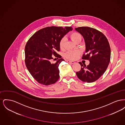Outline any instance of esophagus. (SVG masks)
<instances>
[{
    "mask_svg": "<svg viewBox=\"0 0 125 125\" xmlns=\"http://www.w3.org/2000/svg\"><path fill=\"white\" fill-rule=\"evenodd\" d=\"M66 62L69 63H71V64H74L75 63L73 61H70V60H66Z\"/></svg>",
    "mask_w": 125,
    "mask_h": 125,
    "instance_id": "34e87169",
    "label": "esophagus"
}]
</instances>
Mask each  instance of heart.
<instances>
[{"instance_id": "obj_1", "label": "heart", "mask_w": 125, "mask_h": 125, "mask_svg": "<svg viewBox=\"0 0 125 125\" xmlns=\"http://www.w3.org/2000/svg\"><path fill=\"white\" fill-rule=\"evenodd\" d=\"M70 37L72 40L75 43L78 42H81L82 39V36L79 33L74 32H73L70 35ZM65 39L62 38L60 42V47L61 50L63 49L65 47ZM81 52L80 51H71L66 52L65 54V57L66 58L73 60L77 59L80 55L81 54Z\"/></svg>"}]
</instances>
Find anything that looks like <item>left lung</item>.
Listing matches in <instances>:
<instances>
[{"mask_svg":"<svg viewBox=\"0 0 125 125\" xmlns=\"http://www.w3.org/2000/svg\"><path fill=\"white\" fill-rule=\"evenodd\" d=\"M75 30L83 36L85 43V53L83 60H89V65L82 64L81 69L76 72L78 78L83 82L93 83L105 72L111 59V49L107 38L102 32L88 27H79Z\"/></svg>","mask_w":125,"mask_h":125,"instance_id":"left-lung-1","label":"left lung"}]
</instances>
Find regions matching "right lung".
I'll list each match as a JSON object with an SVG mask.
<instances>
[{
    "label": "right lung",
    "mask_w": 125,
    "mask_h": 125,
    "mask_svg": "<svg viewBox=\"0 0 125 125\" xmlns=\"http://www.w3.org/2000/svg\"><path fill=\"white\" fill-rule=\"evenodd\" d=\"M72 30L71 27H48L37 31L28 40L25 48V64L38 83L48 86L59 80V66L64 60L59 59L54 64L51 60L54 56L61 58L57 53L60 51V41Z\"/></svg>",
    "instance_id": "right-lung-1"
}]
</instances>
